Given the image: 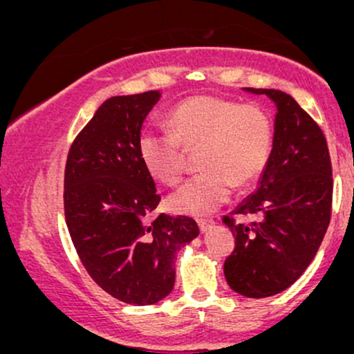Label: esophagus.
Returning <instances> with one entry per match:
<instances>
[{
	"instance_id": "esophagus-1",
	"label": "esophagus",
	"mask_w": 354,
	"mask_h": 354,
	"mask_svg": "<svg viewBox=\"0 0 354 354\" xmlns=\"http://www.w3.org/2000/svg\"><path fill=\"white\" fill-rule=\"evenodd\" d=\"M198 226H200V230L205 233V231L211 230L214 226V219H198Z\"/></svg>"
}]
</instances>
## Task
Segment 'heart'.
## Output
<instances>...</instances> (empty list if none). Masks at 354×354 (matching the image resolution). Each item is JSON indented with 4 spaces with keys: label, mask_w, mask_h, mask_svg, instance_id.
I'll return each instance as SVG.
<instances>
[{
    "label": "heart",
    "mask_w": 354,
    "mask_h": 354,
    "mask_svg": "<svg viewBox=\"0 0 354 354\" xmlns=\"http://www.w3.org/2000/svg\"><path fill=\"white\" fill-rule=\"evenodd\" d=\"M169 131H145L138 153L148 173L174 186L185 174V151L198 153L203 173L169 196L173 211L205 216L228 200L231 189L246 188L261 176L273 151V120L256 103L214 95L181 100L166 118Z\"/></svg>",
    "instance_id": "obj_1"
}]
</instances>
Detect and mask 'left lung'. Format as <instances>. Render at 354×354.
Listing matches in <instances>:
<instances>
[{
    "instance_id": "left-lung-1",
    "label": "left lung",
    "mask_w": 354,
    "mask_h": 354,
    "mask_svg": "<svg viewBox=\"0 0 354 354\" xmlns=\"http://www.w3.org/2000/svg\"><path fill=\"white\" fill-rule=\"evenodd\" d=\"M274 101L273 151L258 189L223 223L234 236L225 261L230 288L268 298L290 288L318 253L331 219L333 169L326 138L286 93L246 88ZM234 216H251L238 223Z\"/></svg>"
}]
</instances>
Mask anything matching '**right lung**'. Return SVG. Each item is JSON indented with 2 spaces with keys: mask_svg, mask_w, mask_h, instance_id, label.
Masks as SVG:
<instances>
[{
  "mask_svg": "<svg viewBox=\"0 0 354 354\" xmlns=\"http://www.w3.org/2000/svg\"><path fill=\"white\" fill-rule=\"evenodd\" d=\"M160 91L113 96L78 133L64 168V218L84 270L101 290L136 306L173 291L178 250L200 233L188 216L149 221L161 196L138 153Z\"/></svg>",
  "mask_w": 354,
  "mask_h": 354,
  "instance_id": "add662e5",
  "label": "right lung"
}]
</instances>
